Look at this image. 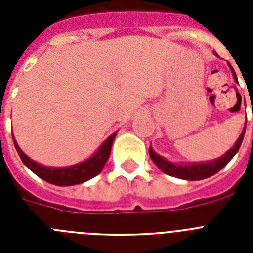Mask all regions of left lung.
<instances>
[{"mask_svg": "<svg viewBox=\"0 0 253 253\" xmlns=\"http://www.w3.org/2000/svg\"><path fill=\"white\" fill-rule=\"evenodd\" d=\"M216 55V54H215ZM229 68L232 71V75H233L234 81L238 84V78H237L236 72H234L233 67L229 64ZM246 124H247V120L245 123V128H243L242 133L238 137V139L236 140L234 146L232 147L229 151L225 152L223 156H220L219 158L211 161H203V162H190V163H178V162H171L167 158L162 157L158 153L153 151L152 147H149V156H151L152 161L156 163V166L166 175L173 176V177L181 178V180H187V181H198V180H204V178L210 177V176L215 175L216 172H219L223 167L227 165L232 158L236 156V153L240 149L241 144H242L243 137H245L246 131Z\"/></svg>", "mask_w": 253, "mask_h": 253, "instance_id": "left-lung-1", "label": "left lung"}]
</instances>
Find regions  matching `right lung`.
<instances>
[{"mask_svg": "<svg viewBox=\"0 0 253 253\" xmlns=\"http://www.w3.org/2000/svg\"><path fill=\"white\" fill-rule=\"evenodd\" d=\"M118 131L111 134L110 137L107 138L101 146L97 148V151L88 157L87 160L82 161L80 163H76L72 166H66V167H51V166H44L40 163L35 162L28 157L21 148L17 144L16 139L12 135L13 144L16 148L17 153H19L20 158H21L22 163L28 167L30 171H33L38 177L42 180L46 181L49 184L57 185V186H72V185L82 184L86 181L91 180L95 176H97L100 172L104 169L105 163L109 160L111 152V146L115 139V135Z\"/></svg>", "mask_w": 253, "mask_h": 253, "instance_id": "add662e5", "label": "right lung"}]
</instances>
